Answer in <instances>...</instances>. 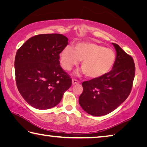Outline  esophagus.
<instances>
[{
	"mask_svg": "<svg viewBox=\"0 0 147 147\" xmlns=\"http://www.w3.org/2000/svg\"><path fill=\"white\" fill-rule=\"evenodd\" d=\"M72 82H73V85H74V84H80V82L78 80L74 79V78L73 79V80H72Z\"/></svg>",
	"mask_w": 147,
	"mask_h": 147,
	"instance_id": "esophagus-1",
	"label": "esophagus"
}]
</instances>
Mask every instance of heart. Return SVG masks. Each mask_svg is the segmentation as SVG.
Listing matches in <instances>:
<instances>
[{
    "instance_id": "b5f03b06",
    "label": "heart",
    "mask_w": 147,
    "mask_h": 147,
    "mask_svg": "<svg viewBox=\"0 0 147 147\" xmlns=\"http://www.w3.org/2000/svg\"><path fill=\"white\" fill-rule=\"evenodd\" d=\"M59 58L62 67L67 71L82 61L84 73L88 78L95 79L106 75L111 70L115 63L117 55L113 49L101 45L82 42L76 44L74 49L69 46L65 47Z\"/></svg>"
}]
</instances>
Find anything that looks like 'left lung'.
Instances as JSON below:
<instances>
[{"instance_id":"1","label":"left lung","mask_w":147,"mask_h":147,"mask_svg":"<svg viewBox=\"0 0 147 147\" xmlns=\"http://www.w3.org/2000/svg\"><path fill=\"white\" fill-rule=\"evenodd\" d=\"M113 45L117 59L112 70L100 78L82 84L83 92L79 104L91 115L102 116L113 111L125 101L132 88L136 70L132 57L117 44Z\"/></svg>"}]
</instances>
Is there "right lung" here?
<instances>
[{
	"instance_id": "obj_1",
	"label": "right lung",
	"mask_w": 147,
	"mask_h": 147,
	"mask_svg": "<svg viewBox=\"0 0 147 147\" xmlns=\"http://www.w3.org/2000/svg\"><path fill=\"white\" fill-rule=\"evenodd\" d=\"M68 38L59 34L36 35L17 50L15 73L17 89L30 105L39 109L56 106L72 85L59 65Z\"/></svg>"
}]
</instances>
